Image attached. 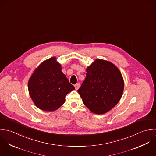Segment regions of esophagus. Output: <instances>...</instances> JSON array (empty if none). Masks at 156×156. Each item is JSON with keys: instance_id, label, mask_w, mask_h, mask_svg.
I'll list each match as a JSON object with an SVG mask.
<instances>
[{"instance_id": "esophagus-1", "label": "esophagus", "mask_w": 156, "mask_h": 156, "mask_svg": "<svg viewBox=\"0 0 156 156\" xmlns=\"http://www.w3.org/2000/svg\"><path fill=\"white\" fill-rule=\"evenodd\" d=\"M80 87V83H76L75 85V89L76 90H78Z\"/></svg>"}]
</instances>
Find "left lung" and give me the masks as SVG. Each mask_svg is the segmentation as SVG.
I'll list each match as a JSON object with an SVG mask.
<instances>
[{"instance_id":"left-lung-1","label":"left lung","mask_w":156,"mask_h":156,"mask_svg":"<svg viewBox=\"0 0 156 156\" xmlns=\"http://www.w3.org/2000/svg\"><path fill=\"white\" fill-rule=\"evenodd\" d=\"M86 77L78 92L84 105L94 113L101 115L112 109L124 90V80L112 62L96 60L87 68Z\"/></svg>"}]
</instances>
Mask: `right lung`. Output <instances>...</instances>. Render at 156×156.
<instances>
[{"instance_id":"1","label":"right lung","mask_w":156,"mask_h":156,"mask_svg":"<svg viewBox=\"0 0 156 156\" xmlns=\"http://www.w3.org/2000/svg\"><path fill=\"white\" fill-rule=\"evenodd\" d=\"M53 57L42 62L28 82L30 94L35 104L44 111H54L65 102V96L75 89Z\"/></svg>"}]
</instances>
